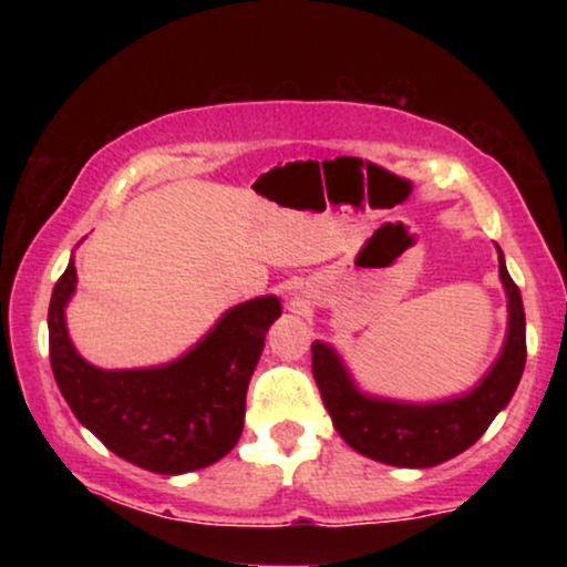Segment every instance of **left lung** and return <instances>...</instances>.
<instances>
[{
	"instance_id": "1",
	"label": "left lung",
	"mask_w": 567,
	"mask_h": 567,
	"mask_svg": "<svg viewBox=\"0 0 567 567\" xmlns=\"http://www.w3.org/2000/svg\"><path fill=\"white\" fill-rule=\"evenodd\" d=\"M498 250V274L508 301V328L498 359L464 394L433 402L377 398L363 392L336 348L315 340L312 374L340 439L369 460L392 467L425 470L462 454L487 431L514 398L526 363V317L522 291Z\"/></svg>"
}]
</instances>
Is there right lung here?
Instances as JSON below:
<instances>
[{"label":"right lung","mask_w":567,"mask_h":567,"mask_svg":"<svg viewBox=\"0 0 567 567\" xmlns=\"http://www.w3.org/2000/svg\"><path fill=\"white\" fill-rule=\"evenodd\" d=\"M76 291L74 258L53 286L49 353L56 384L84 429L136 467L157 475L204 470L243 436L247 384L281 317L274 293L224 312L181 359L144 369H100L84 361L66 328Z\"/></svg>","instance_id":"obj_1"}]
</instances>
